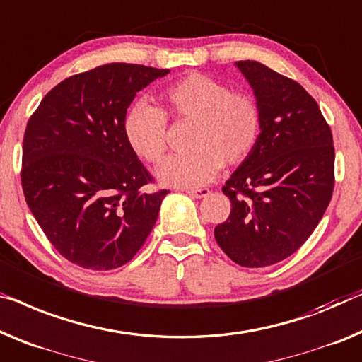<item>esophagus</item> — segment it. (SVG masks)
<instances>
[{"label": "esophagus", "instance_id": "esophagus-1", "mask_svg": "<svg viewBox=\"0 0 362 362\" xmlns=\"http://www.w3.org/2000/svg\"><path fill=\"white\" fill-rule=\"evenodd\" d=\"M187 193L192 198H204L209 195V190L208 188H197V190H187Z\"/></svg>", "mask_w": 362, "mask_h": 362}]
</instances>
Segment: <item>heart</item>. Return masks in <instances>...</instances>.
Returning a JSON list of instances; mask_svg holds the SVG:
<instances>
[{
  "label": "heart",
  "instance_id": "obj_1",
  "mask_svg": "<svg viewBox=\"0 0 362 362\" xmlns=\"http://www.w3.org/2000/svg\"><path fill=\"white\" fill-rule=\"evenodd\" d=\"M170 113L195 122L187 154L165 159L156 175L169 187L193 188L211 182L221 165H237L249 158L262 133V112L255 99L233 93L228 84L192 73L165 90ZM128 146L148 163H159L167 149L165 113L148 100L129 107L123 120Z\"/></svg>",
  "mask_w": 362,
  "mask_h": 362
}]
</instances>
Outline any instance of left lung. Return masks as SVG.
I'll list each match as a JSON object with an SVG mask.
<instances>
[{"label":"left lung","instance_id":"8db88e82","mask_svg":"<svg viewBox=\"0 0 362 362\" xmlns=\"http://www.w3.org/2000/svg\"><path fill=\"white\" fill-rule=\"evenodd\" d=\"M262 112L253 153L223 187L233 204L214 237L237 265L284 260L314 233L332 199L335 148L330 127L299 83L258 62H235Z\"/></svg>","mask_w":362,"mask_h":362}]
</instances>
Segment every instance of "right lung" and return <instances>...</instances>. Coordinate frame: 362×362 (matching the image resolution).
Listing matches in <instances>:
<instances>
[{"mask_svg":"<svg viewBox=\"0 0 362 362\" xmlns=\"http://www.w3.org/2000/svg\"><path fill=\"white\" fill-rule=\"evenodd\" d=\"M169 74L109 63L62 81L27 123L21 182L47 239L74 265L113 269L141 249L167 190L128 146L123 120L134 95Z\"/></svg>","mask_w":362,"mask_h":362,"instance_id":"1","label":"right lung"}]
</instances>
